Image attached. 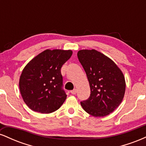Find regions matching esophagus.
Listing matches in <instances>:
<instances>
[{"instance_id":"34e87169","label":"esophagus","mask_w":146,"mask_h":146,"mask_svg":"<svg viewBox=\"0 0 146 146\" xmlns=\"http://www.w3.org/2000/svg\"><path fill=\"white\" fill-rule=\"evenodd\" d=\"M71 94H73V95L76 94V93H77V89H76V88H75V89L71 90Z\"/></svg>"}]
</instances>
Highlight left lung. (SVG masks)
<instances>
[{
  "mask_svg": "<svg viewBox=\"0 0 146 146\" xmlns=\"http://www.w3.org/2000/svg\"><path fill=\"white\" fill-rule=\"evenodd\" d=\"M78 58L87 75L90 97L81 102L83 109L94 117H104L119 106L125 94L123 74L112 60L95 49L80 50Z\"/></svg>",
  "mask_w": 146,
  "mask_h": 146,
  "instance_id": "left-lung-1",
  "label": "left lung"
}]
</instances>
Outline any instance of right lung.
<instances>
[{
	"label": "right lung",
	"instance_id": "1",
	"mask_svg": "<svg viewBox=\"0 0 146 146\" xmlns=\"http://www.w3.org/2000/svg\"><path fill=\"white\" fill-rule=\"evenodd\" d=\"M72 53L71 50L46 49L26 65L20 78L19 88L29 108L51 113L63 104L67 95L62 88L61 68Z\"/></svg>",
	"mask_w": 146,
	"mask_h": 146
}]
</instances>
